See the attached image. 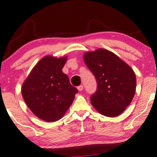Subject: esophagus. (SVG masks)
Returning <instances> with one entry per match:
<instances>
[{"label": "esophagus", "instance_id": "1", "mask_svg": "<svg viewBox=\"0 0 157 157\" xmlns=\"http://www.w3.org/2000/svg\"><path fill=\"white\" fill-rule=\"evenodd\" d=\"M77 90H78L79 91H82V90H83V86H82V85H80V86L77 87Z\"/></svg>", "mask_w": 157, "mask_h": 157}]
</instances>
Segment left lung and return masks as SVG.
Segmentation results:
<instances>
[{
    "instance_id": "1",
    "label": "left lung",
    "mask_w": 157,
    "mask_h": 157,
    "mask_svg": "<svg viewBox=\"0 0 157 157\" xmlns=\"http://www.w3.org/2000/svg\"><path fill=\"white\" fill-rule=\"evenodd\" d=\"M83 59L97 81V90L90 97L92 105L103 116H119L135 95L136 78L133 70L104 49L86 52Z\"/></svg>"
}]
</instances>
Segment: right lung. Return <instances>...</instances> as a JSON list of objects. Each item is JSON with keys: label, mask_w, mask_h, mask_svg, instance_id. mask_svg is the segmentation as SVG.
Segmentation results:
<instances>
[{"label": "right lung", "mask_w": 157, "mask_h": 157, "mask_svg": "<svg viewBox=\"0 0 157 157\" xmlns=\"http://www.w3.org/2000/svg\"><path fill=\"white\" fill-rule=\"evenodd\" d=\"M67 57L47 56L31 70L21 87L25 103L33 113L47 122L62 118L78 93L62 72Z\"/></svg>", "instance_id": "1"}]
</instances>
